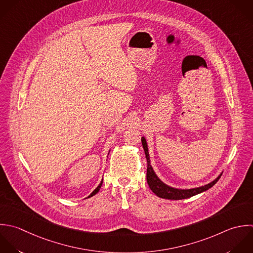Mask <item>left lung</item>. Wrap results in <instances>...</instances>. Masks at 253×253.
<instances>
[{
	"label": "left lung",
	"mask_w": 253,
	"mask_h": 253,
	"mask_svg": "<svg viewBox=\"0 0 253 253\" xmlns=\"http://www.w3.org/2000/svg\"><path fill=\"white\" fill-rule=\"evenodd\" d=\"M142 145L146 154V158H147V162H148V168H147V181L148 184L151 188V190L159 197L164 198V199H169V200H181V199H186L189 197H192L194 195H197L201 192H204L206 190H208L209 188H211L212 186H214L217 181L220 179L221 175L218 176L214 181H212L209 184H206L204 186L201 187H197V188H192V189H175L172 187L168 186L167 184H165L163 181H161L159 179V177L157 176V174L155 173V171L153 170V168L151 167V163H150V156H149V151H148V146H147V142L145 140V138H142Z\"/></svg>",
	"instance_id": "obj_1"
}]
</instances>
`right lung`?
<instances>
[{
    "instance_id": "obj_1",
    "label": "right lung",
    "mask_w": 253,
    "mask_h": 253,
    "mask_svg": "<svg viewBox=\"0 0 253 253\" xmlns=\"http://www.w3.org/2000/svg\"><path fill=\"white\" fill-rule=\"evenodd\" d=\"M101 185H102V181H101V182H100V184H99V185H98V186H97V187H96V188H95V189H94V190H93V191H92V192H91V193H90V195H89V196H88V197H91V196H93V195H95V194H96V193H97V192H98V191H99V189H100V187H101Z\"/></svg>"
}]
</instances>
